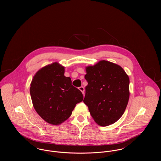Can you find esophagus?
<instances>
[{
    "instance_id": "34e87169",
    "label": "esophagus",
    "mask_w": 161,
    "mask_h": 161,
    "mask_svg": "<svg viewBox=\"0 0 161 161\" xmlns=\"http://www.w3.org/2000/svg\"><path fill=\"white\" fill-rule=\"evenodd\" d=\"M79 89L82 92V93L84 94V87H80L79 88Z\"/></svg>"
}]
</instances>
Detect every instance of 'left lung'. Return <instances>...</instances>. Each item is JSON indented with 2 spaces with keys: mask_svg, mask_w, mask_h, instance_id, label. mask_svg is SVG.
<instances>
[{
  "mask_svg": "<svg viewBox=\"0 0 161 161\" xmlns=\"http://www.w3.org/2000/svg\"><path fill=\"white\" fill-rule=\"evenodd\" d=\"M84 103L100 126L114 124L124 114L130 97V79L123 69L113 63L100 61L86 68Z\"/></svg>",
  "mask_w": 161,
  "mask_h": 161,
  "instance_id": "1",
  "label": "left lung"
}]
</instances>
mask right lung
Instances as JSON below:
<instances>
[{
	"label": "right lung",
	"instance_id": "add662e5",
	"mask_svg": "<svg viewBox=\"0 0 161 161\" xmlns=\"http://www.w3.org/2000/svg\"><path fill=\"white\" fill-rule=\"evenodd\" d=\"M64 67L58 63L47 65L34 75L30 92L34 108L47 123L58 125L72 114L83 95L64 75Z\"/></svg>",
	"mask_w": 161,
	"mask_h": 161
}]
</instances>
